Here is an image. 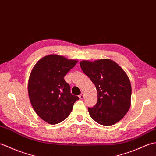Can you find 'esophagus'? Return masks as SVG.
I'll list each match as a JSON object with an SVG mask.
<instances>
[{"mask_svg":"<svg viewBox=\"0 0 156 156\" xmlns=\"http://www.w3.org/2000/svg\"><path fill=\"white\" fill-rule=\"evenodd\" d=\"M84 97V95L83 93H82L80 95H79V98H80V99H83Z\"/></svg>","mask_w":156,"mask_h":156,"instance_id":"esophagus-1","label":"esophagus"}]
</instances>
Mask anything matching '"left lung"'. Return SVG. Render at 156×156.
Wrapping results in <instances>:
<instances>
[{
    "mask_svg": "<svg viewBox=\"0 0 156 156\" xmlns=\"http://www.w3.org/2000/svg\"><path fill=\"white\" fill-rule=\"evenodd\" d=\"M80 65L97 90V104L88 107L91 118L105 126L121 120L131 106V86L125 72L109 59L83 60Z\"/></svg>",
    "mask_w": 156,
    "mask_h": 156,
    "instance_id": "obj_1",
    "label": "left lung"
}]
</instances>
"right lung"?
Masks as SVG:
<instances>
[{"label": "right lung", "instance_id": "obj_1", "mask_svg": "<svg viewBox=\"0 0 156 156\" xmlns=\"http://www.w3.org/2000/svg\"><path fill=\"white\" fill-rule=\"evenodd\" d=\"M77 63L76 59L51 54L39 59L32 69L28 82L29 99L36 113L49 124L65 120L79 99L71 94L64 78Z\"/></svg>", "mask_w": 156, "mask_h": 156}]
</instances>
